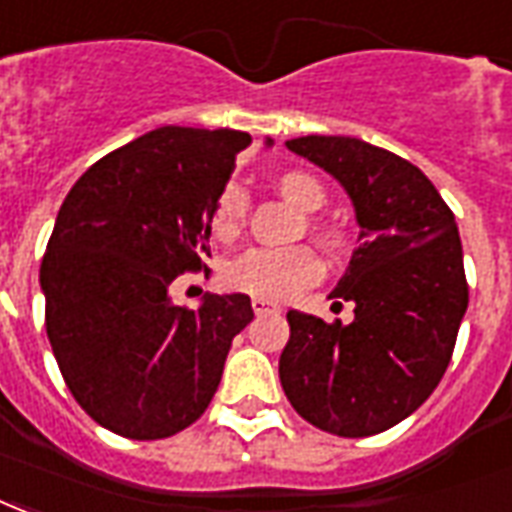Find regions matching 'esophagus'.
<instances>
[{
  "mask_svg": "<svg viewBox=\"0 0 512 512\" xmlns=\"http://www.w3.org/2000/svg\"><path fill=\"white\" fill-rule=\"evenodd\" d=\"M252 309H255L257 317H263V314L276 312V306H274V304H268V301H260V298H255V301H252Z\"/></svg>",
  "mask_w": 512,
  "mask_h": 512,
  "instance_id": "esophagus-1",
  "label": "esophagus"
}]
</instances>
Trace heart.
<instances>
[{"label": "heart", "mask_w": 512, "mask_h": 512, "mask_svg": "<svg viewBox=\"0 0 512 512\" xmlns=\"http://www.w3.org/2000/svg\"><path fill=\"white\" fill-rule=\"evenodd\" d=\"M274 189L293 203L298 211L314 214L325 206V187L320 181L304 173V170H285L274 179ZM246 192L241 187H227L217 200V208L211 214V233L219 241H233L241 233L246 219ZM314 233L328 246L339 244V238L328 227L314 225ZM323 274L320 257L306 246H293V249H249L238 255L233 263H227L225 279L227 290L233 293L252 295L268 304H282L304 287L314 285Z\"/></svg>", "instance_id": "b5f03b06"}]
</instances>
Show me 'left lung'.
I'll list each match as a JSON object with an SVG mask.
<instances>
[{"instance_id": "left-lung-1", "label": "left lung", "mask_w": 512, "mask_h": 512, "mask_svg": "<svg viewBox=\"0 0 512 512\" xmlns=\"http://www.w3.org/2000/svg\"><path fill=\"white\" fill-rule=\"evenodd\" d=\"M285 146L342 184L361 233L331 293L355 304V320L290 309L279 380L312 426L372 437L410 418L448 369L469 301L456 217L423 170L366 140L304 135Z\"/></svg>"}]
</instances>
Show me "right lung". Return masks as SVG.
Wrapping results in <instances>:
<instances>
[{
    "label": "right lung",
    "instance_id": "right-lung-1",
    "mask_svg": "<svg viewBox=\"0 0 512 512\" xmlns=\"http://www.w3.org/2000/svg\"><path fill=\"white\" fill-rule=\"evenodd\" d=\"M249 143L241 130L170 124L94 162L64 198L40 266L45 331L102 429L173 437L214 399L252 301L206 293L184 309L170 285L203 266L211 214Z\"/></svg>",
    "mask_w": 512,
    "mask_h": 512
}]
</instances>
